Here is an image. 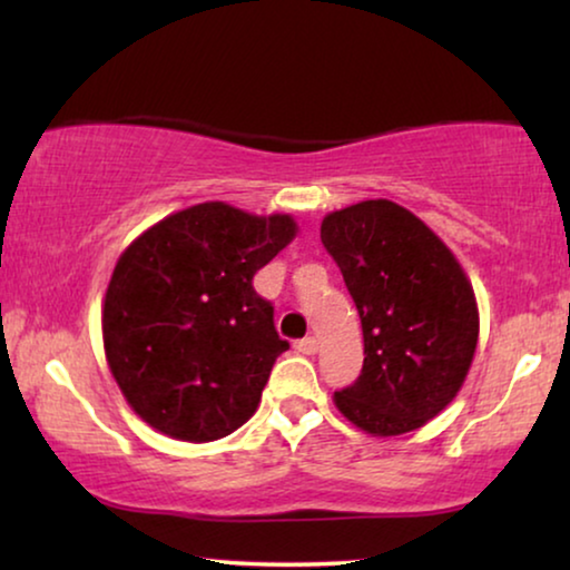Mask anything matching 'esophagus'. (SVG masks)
Instances as JSON below:
<instances>
[{
	"mask_svg": "<svg viewBox=\"0 0 570 570\" xmlns=\"http://www.w3.org/2000/svg\"><path fill=\"white\" fill-rule=\"evenodd\" d=\"M295 350L303 352V354H313V352L318 350V342H316V336H305V340L295 342Z\"/></svg>",
	"mask_w": 570,
	"mask_h": 570,
	"instance_id": "1",
	"label": "esophagus"
}]
</instances>
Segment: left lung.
<instances>
[{"label": "left lung", "mask_w": 570, "mask_h": 570, "mask_svg": "<svg viewBox=\"0 0 570 570\" xmlns=\"http://www.w3.org/2000/svg\"><path fill=\"white\" fill-rule=\"evenodd\" d=\"M362 321L365 362L336 409L373 436H399L444 411L478 344L473 285L448 244L393 200H362L321 220Z\"/></svg>", "instance_id": "8db88e82"}]
</instances>
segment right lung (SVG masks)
<instances>
[{
  "label": "right lung",
  "instance_id": "right-lung-1",
  "mask_svg": "<svg viewBox=\"0 0 570 570\" xmlns=\"http://www.w3.org/2000/svg\"><path fill=\"white\" fill-rule=\"evenodd\" d=\"M298 234L228 203L171 213L128 244L102 303L105 357L128 406L183 442L252 419L287 346L252 279Z\"/></svg>",
  "mask_w": 570,
  "mask_h": 570
}]
</instances>
